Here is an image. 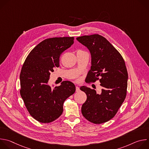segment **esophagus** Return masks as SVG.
I'll list each match as a JSON object with an SVG mask.
<instances>
[{
  "instance_id": "1",
  "label": "esophagus",
  "mask_w": 149,
  "mask_h": 149,
  "mask_svg": "<svg viewBox=\"0 0 149 149\" xmlns=\"http://www.w3.org/2000/svg\"><path fill=\"white\" fill-rule=\"evenodd\" d=\"M79 88L78 87V86H76V92H78L79 91Z\"/></svg>"
}]
</instances>
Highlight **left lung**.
<instances>
[{
	"mask_svg": "<svg viewBox=\"0 0 149 149\" xmlns=\"http://www.w3.org/2000/svg\"><path fill=\"white\" fill-rule=\"evenodd\" d=\"M77 40L86 46L91 55V67L86 79L100 82L101 93L82 86L87 95L81 107L83 116L94 124H101L113 118L124 102L127 88L128 73L123 58L104 37L98 34L85 35Z\"/></svg>",
	"mask_w": 149,
	"mask_h": 149,
	"instance_id": "obj_1",
	"label": "left lung"
}]
</instances>
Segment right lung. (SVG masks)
<instances>
[{
	"mask_svg": "<svg viewBox=\"0 0 149 149\" xmlns=\"http://www.w3.org/2000/svg\"><path fill=\"white\" fill-rule=\"evenodd\" d=\"M74 37L51 38L38 44L26 57L20 74V94L36 120L49 123L63 112V104L75 91L71 81H63L52 89L48 84L50 74L59 67L61 54L74 44Z\"/></svg>",
	"mask_w": 149,
	"mask_h": 149,
	"instance_id": "obj_1",
	"label": "right lung"
}]
</instances>
